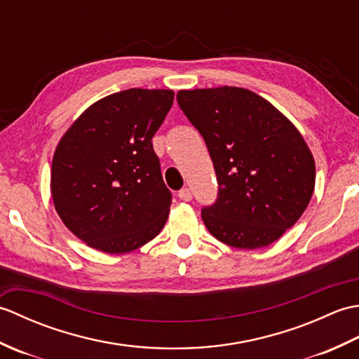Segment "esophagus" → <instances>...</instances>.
Here are the masks:
<instances>
[{
    "mask_svg": "<svg viewBox=\"0 0 359 359\" xmlns=\"http://www.w3.org/2000/svg\"><path fill=\"white\" fill-rule=\"evenodd\" d=\"M177 196H179L180 201H185V202H189L193 199V193H191V189H189V188H182L180 191L177 193Z\"/></svg>",
    "mask_w": 359,
    "mask_h": 359,
    "instance_id": "1",
    "label": "esophagus"
}]
</instances>
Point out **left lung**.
I'll return each instance as SVG.
<instances>
[{
	"mask_svg": "<svg viewBox=\"0 0 359 359\" xmlns=\"http://www.w3.org/2000/svg\"><path fill=\"white\" fill-rule=\"evenodd\" d=\"M177 103L203 137L216 171V202L202 208L208 231L243 250L278 241L315 189V160L299 131L243 88L179 90Z\"/></svg>",
	"mask_w": 359,
	"mask_h": 359,
	"instance_id": "1",
	"label": "left lung"
}]
</instances>
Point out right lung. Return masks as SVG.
Returning <instances> with one entry per match:
<instances>
[{"mask_svg": "<svg viewBox=\"0 0 359 359\" xmlns=\"http://www.w3.org/2000/svg\"><path fill=\"white\" fill-rule=\"evenodd\" d=\"M172 100L170 89L120 90L88 108L60 140L50 174L53 205L89 247L128 253L162 231L172 196L152 137Z\"/></svg>", "mask_w": 359, "mask_h": 359, "instance_id": "1", "label": "right lung"}]
</instances>
